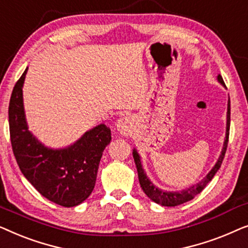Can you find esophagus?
Wrapping results in <instances>:
<instances>
[{"instance_id": "esophagus-1", "label": "esophagus", "mask_w": 248, "mask_h": 248, "mask_svg": "<svg viewBox=\"0 0 248 248\" xmlns=\"http://www.w3.org/2000/svg\"><path fill=\"white\" fill-rule=\"evenodd\" d=\"M117 131L123 135H130L132 134L134 128V121L131 116H123L118 120L117 124Z\"/></svg>"}]
</instances>
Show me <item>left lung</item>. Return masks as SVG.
<instances>
[{
    "instance_id": "8db88e82",
    "label": "left lung",
    "mask_w": 248,
    "mask_h": 248,
    "mask_svg": "<svg viewBox=\"0 0 248 248\" xmlns=\"http://www.w3.org/2000/svg\"><path fill=\"white\" fill-rule=\"evenodd\" d=\"M218 80L220 83H222L225 86V82H223L222 77L218 76ZM229 128H230V99L228 100V111H227V132H226V140L225 144H223V149L221 151V155L217 161L215 167L211 169V171L206 175L204 179H202L201 182L198 183L196 185H193L192 187L187 189H184V191L181 192H166L164 189H159L158 187L152 184V183L149 181L147 175L144 174L143 169H142L140 157H139L138 152L133 150V158L135 166H137L138 169V176H139V182H140V185L142 189L145 194L148 195L149 199H151L152 201L158 203V204L164 205V206H176L179 204H183V203L191 201L192 199H194L195 195H198L201 193L203 189L205 188V186L209 184L210 182L212 181V178L215 177L216 172L219 170V168L221 167V164L223 161V158H225L227 145H228V140H229Z\"/></svg>"
}]
</instances>
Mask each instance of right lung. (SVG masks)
I'll return each mask as SVG.
<instances>
[{
    "mask_svg": "<svg viewBox=\"0 0 248 248\" xmlns=\"http://www.w3.org/2000/svg\"><path fill=\"white\" fill-rule=\"evenodd\" d=\"M26 73L27 69L16 81L9 104L10 139L16 164L44 198L65 208L76 206L93 192L101 155L111 140L110 128L98 125L66 149L44 147L27 127L22 103Z\"/></svg>",
    "mask_w": 248,
    "mask_h": 248,
    "instance_id": "1",
    "label": "right lung"
}]
</instances>
